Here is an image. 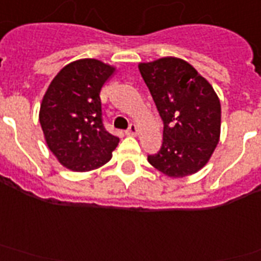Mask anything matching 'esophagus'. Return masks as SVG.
Wrapping results in <instances>:
<instances>
[{
  "instance_id": "obj_1",
  "label": "esophagus",
  "mask_w": 261,
  "mask_h": 261,
  "mask_svg": "<svg viewBox=\"0 0 261 261\" xmlns=\"http://www.w3.org/2000/svg\"><path fill=\"white\" fill-rule=\"evenodd\" d=\"M137 133H139V128H137L136 124H130L129 128L126 129V135L129 136H137Z\"/></svg>"
}]
</instances>
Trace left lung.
<instances>
[{
    "label": "left lung",
    "instance_id": "left-lung-1",
    "mask_svg": "<svg viewBox=\"0 0 261 261\" xmlns=\"http://www.w3.org/2000/svg\"><path fill=\"white\" fill-rule=\"evenodd\" d=\"M139 69L164 122L163 145L148 161L169 177H185L210 161L220 140L216 92L191 64L176 57L141 62Z\"/></svg>",
    "mask_w": 261,
    "mask_h": 261
}]
</instances>
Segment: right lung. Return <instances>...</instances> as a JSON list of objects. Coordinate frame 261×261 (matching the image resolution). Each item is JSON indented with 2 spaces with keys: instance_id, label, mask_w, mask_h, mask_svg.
<instances>
[{
  "instance_id": "right-lung-1",
  "label": "right lung",
  "mask_w": 261,
  "mask_h": 261,
  "mask_svg": "<svg viewBox=\"0 0 261 261\" xmlns=\"http://www.w3.org/2000/svg\"><path fill=\"white\" fill-rule=\"evenodd\" d=\"M116 68L94 60H77L60 70L44 94L40 124L51 153L68 169L93 171L112 159L117 136L105 129L101 88Z\"/></svg>"
}]
</instances>
